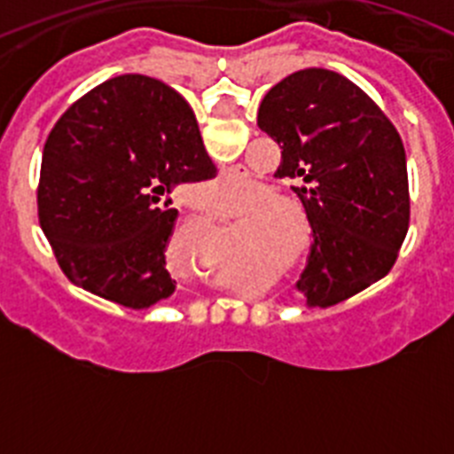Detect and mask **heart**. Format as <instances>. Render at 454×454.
I'll return each mask as SVG.
<instances>
[{"label": "heart", "mask_w": 454, "mask_h": 454, "mask_svg": "<svg viewBox=\"0 0 454 454\" xmlns=\"http://www.w3.org/2000/svg\"><path fill=\"white\" fill-rule=\"evenodd\" d=\"M239 191H246V182H243V179H224V182H220L218 186L214 188L215 204H223L224 195H234V192Z\"/></svg>", "instance_id": "1"}]
</instances>
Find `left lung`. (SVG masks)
Returning a JSON list of instances; mask_svg holds the SVG:
<instances>
[{
  "mask_svg": "<svg viewBox=\"0 0 454 454\" xmlns=\"http://www.w3.org/2000/svg\"><path fill=\"white\" fill-rule=\"evenodd\" d=\"M259 129L282 147L275 177L314 231L298 288L307 307H332L387 275L409 227L407 156L391 120L339 72L307 67L272 86Z\"/></svg>",
  "mask_w": 454,
  "mask_h": 454,
  "instance_id": "obj_1",
  "label": "left lung"
}]
</instances>
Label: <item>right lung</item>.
Segmentation results:
<instances>
[{
	"label": "right lung",
	"mask_w": 454,
	"mask_h": 454,
	"mask_svg": "<svg viewBox=\"0 0 454 454\" xmlns=\"http://www.w3.org/2000/svg\"><path fill=\"white\" fill-rule=\"evenodd\" d=\"M215 177L198 120L159 79L122 74L67 108L43 150L38 218L67 279L147 309L177 282L166 263L175 184Z\"/></svg>",
	"instance_id": "obj_1"
}]
</instances>
